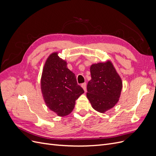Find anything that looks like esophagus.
Segmentation results:
<instances>
[{"label":"esophagus","mask_w":156,"mask_h":156,"mask_svg":"<svg viewBox=\"0 0 156 156\" xmlns=\"http://www.w3.org/2000/svg\"><path fill=\"white\" fill-rule=\"evenodd\" d=\"M81 87H82V88H83L84 91L86 92V91H87V84H86L85 83L82 84H81Z\"/></svg>","instance_id":"1"}]
</instances>
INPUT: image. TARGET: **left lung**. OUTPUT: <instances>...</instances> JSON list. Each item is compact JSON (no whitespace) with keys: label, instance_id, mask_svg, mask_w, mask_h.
<instances>
[{"label":"left lung","instance_id":"8db88e82","mask_svg":"<svg viewBox=\"0 0 156 156\" xmlns=\"http://www.w3.org/2000/svg\"><path fill=\"white\" fill-rule=\"evenodd\" d=\"M91 80L87 84V96L94 109L104 113L119 100L122 81L110 60L90 66Z\"/></svg>","mask_w":156,"mask_h":156}]
</instances>
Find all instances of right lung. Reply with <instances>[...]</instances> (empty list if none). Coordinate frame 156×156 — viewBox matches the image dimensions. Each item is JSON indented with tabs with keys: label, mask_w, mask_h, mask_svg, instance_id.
<instances>
[{
	"label": "right lung",
	"mask_w": 156,
	"mask_h": 156,
	"mask_svg": "<svg viewBox=\"0 0 156 156\" xmlns=\"http://www.w3.org/2000/svg\"><path fill=\"white\" fill-rule=\"evenodd\" d=\"M41 90L47 107L59 116L72 112L75 101L84 93L75 74L67 68L66 61L60 58L57 52L51 54L45 61Z\"/></svg>",
	"instance_id": "add662e5"
}]
</instances>
